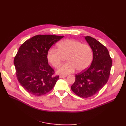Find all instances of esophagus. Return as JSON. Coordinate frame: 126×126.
Wrapping results in <instances>:
<instances>
[{
    "instance_id": "34e87169",
    "label": "esophagus",
    "mask_w": 126,
    "mask_h": 126,
    "mask_svg": "<svg viewBox=\"0 0 126 126\" xmlns=\"http://www.w3.org/2000/svg\"><path fill=\"white\" fill-rule=\"evenodd\" d=\"M66 77H67V76H64V75H60L59 76L60 78H65Z\"/></svg>"
}]
</instances>
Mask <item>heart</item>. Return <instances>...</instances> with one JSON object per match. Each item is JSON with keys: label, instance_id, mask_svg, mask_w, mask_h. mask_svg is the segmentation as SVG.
<instances>
[{"label": "heart", "instance_id": "heart-1", "mask_svg": "<svg viewBox=\"0 0 126 126\" xmlns=\"http://www.w3.org/2000/svg\"><path fill=\"white\" fill-rule=\"evenodd\" d=\"M57 46L58 50L54 48L49 49L47 57L51 65L57 68L62 63L63 56H67L68 62L57 70V73L60 75L69 74L76 69L79 71L85 70L92 62L93 53L89 45L82 44L77 40L68 39L60 42Z\"/></svg>", "mask_w": 126, "mask_h": 126}]
</instances>
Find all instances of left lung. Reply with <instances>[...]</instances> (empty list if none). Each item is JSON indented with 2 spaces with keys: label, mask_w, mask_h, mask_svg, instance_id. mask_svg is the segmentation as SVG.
<instances>
[{
  "label": "left lung",
  "mask_w": 126,
  "mask_h": 126,
  "mask_svg": "<svg viewBox=\"0 0 126 126\" xmlns=\"http://www.w3.org/2000/svg\"><path fill=\"white\" fill-rule=\"evenodd\" d=\"M93 52L90 66L76 75L75 81L71 87L72 91L81 98H88L98 93L107 82L112 66V60L108 49L96 39L85 37Z\"/></svg>",
  "instance_id": "obj_1"
}]
</instances>
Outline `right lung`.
<instances>
[{
	"mask_svg": "<svg viewBox=\"0 0 126 126\" xmlns=\"http://www.w3.org/2000/svg\"><path fill=\"white\" fill-rule=\"evenodd\" d=\"M63 37L39 35L26 40L19 48L14 63L20 85L27 92L41 96L52 89L59 76L49 65L47 52L52 46Z\"/></svg>",
	"mask_w": 126,
	"mask_h": 126,
	"instance_id": "1",
	"label": "right lung"
}]
</instances>
